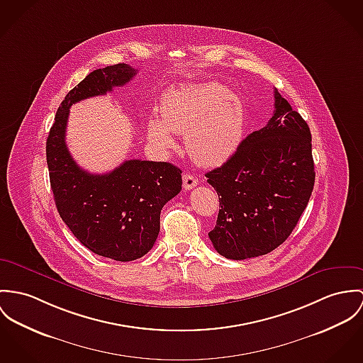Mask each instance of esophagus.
Returning <instances> with one entry per match:
<instances>
[{
	"instance_id": "1",
	"label": "esophagus",
	"mask_w": 363,
	"mask_h": 363,
	"mask_svg": "<svg viewBox=\"0 0 363 363\" xmlns=\"http://www.w3.org/2000/svg\"><path fill=\"white\" fill-rule=\"evenodd\" d=\"M198 184V180L193 176V174H189V173H184L183 174V187L186 190H191L194 189Z\"/></svg>"
}]
</instances>
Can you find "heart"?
I'll list each match as a JSON object with an SVG mask.
<instances>
[{
    "label": "heart",
    "mask_w": 363,
    "mask_h": 363,
    "mask_svg": "<svg viewBox=\"0 0 363 363\" xmlns=\"http://www.w3.org/2000/svg\"><path fill=\"white\" fill-rule=\"evenodd\" d=\"M244 109L240 99L219 83L180 86L166 93L162 119L151 118L147 133L152 145L173 150L174 134H186L189 155L202 166L222 164L240 143Z\"/></svg>",
    "instance_id": "b5f03b06"
}]
</instances>
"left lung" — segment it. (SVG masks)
Instances as JSON below:
<instances>
[{
	"label": "left lung",
	"instance_id": "8db88e82",
	"mask_svg": "<svg viewBox=\"0 0 363 363\" xmlns=\"http://www.w3.org/2000/svg\"><path fill=\"white\" fill-rule=\"evenodd\" d=\"M205 176L219 196L216 226L208 233L215 250L234 261L264 255L289 238L312 194L309 126L274 90L267 125Z\"/></svg>",
	"mask_w": 363,
	"mask_h": 363
}]
</instances>
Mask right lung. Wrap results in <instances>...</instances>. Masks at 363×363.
Here are the masks:
<instances>
[{
	"instance_id": "right-lung-1",
	"label": "right lung",
	"mask_w": 363,
	"mask_h": 363,
	"mask_svg": "<svg viewBox=\"0 0 363 363\" xmlns=\"http://www.w3.org/2000/svg\"><path fill=\"white\" fill-rule=\"evenodd\" d=\"M126 64L87 74L61 102L47 138V165L57 209L73 235L94 254L129 262L144 257L160 234L161 211L182 190V170L167 162L130 160L105 174L82 169L66 147L69 108L129 83Z\"/></svg>"
}]
</instances>
